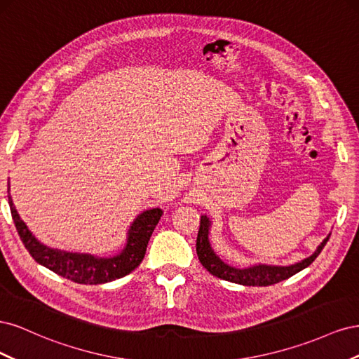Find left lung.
<instances>
[{
  "mask_svg": "<svg viewBox=\"0 0 359 359\" xmlns=\"http://www.w3.org/2000/svg\"><path fill=\"white\" fill-rule=\"evenodd\" d=\"M210 227H211L210 219L206 215H202L198 240H196V253L201 264L203 265V268H206V271H210L212 276L219 277L222 280L232 281V283H236V285H243V286H271V285L278 283V281H283L292 276H295L297 273H299V271L313 264V260L320 255V252L323 250L325 244L328 243L330 235H331L330 233L327 238H325V240L320 243V245L316 248V252H314L311 256L301 260L298 264H293L289 266L257 264L248 268H235L223 262V260L215 255L208 240Z\"/></svg>",
  "mask_w": 359,
  "mask_h": 359,
  "instance_id": "left-lung-1",
  "label": "left lung"
}]
</instances>
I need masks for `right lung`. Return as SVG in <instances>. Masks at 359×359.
Segmentation results:
<instances>
[{"instance_id": "right-lung-1", "label": "right lung", "mask_w": 359, "mask_h": 359, "mask_svg": "<svg viewBox=\"0 0 359 359\" xmlns=\"http://www.w3.org/2000/svg\"><path fill=\"white\" fill-rule=\"evenodd\" d=\"M8 205L12 211L16 231L25 248L37 264L46 266L53 273L79 285H102L121 278L139 266L147 252L151 235L160 220L163 211L160 208L147 210L136 217L127 233L126 247L121 253L112 257H99L85 253H70L50 248L36 240V236L20 219L12 196L8 193Z\"/></svg>"}]
</instances>
